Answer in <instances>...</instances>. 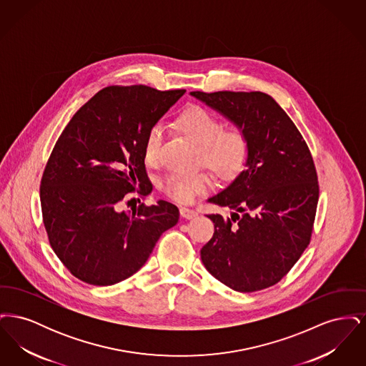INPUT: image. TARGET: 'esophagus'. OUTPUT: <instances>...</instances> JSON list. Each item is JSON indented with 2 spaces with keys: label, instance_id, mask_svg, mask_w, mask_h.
<instances>
[{
  "label": "esophagus",
  "instance_id": "obj_1",
  "mask_svg": "<svg viewBox=\"0 0 366 366\" xmlns=\"http://www.w3.org/2000/svg\"><path fill=\"white\" fill-rule=\"evenodd\" d=\"M179 214L185 219H192V218H194L197 215V212L194 209H188V207H181L179 209Z\"/></svg>",
  "mask_w": 366,
  "mask_h": 366
}]
</instances>
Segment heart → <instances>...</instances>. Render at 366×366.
Returning a JSON list of instances; mask_svg holds the SVG:
<instances>
[{"label":"heart","mask_w":366,"mask_h":366,"mask_svg":"<svg viewBox=\"0 0 366 366\" xmlns=\"http://www.w3.org/2000/svg\"><path fill=\"white\" fill-rule=\"evenodd\" d=\"M181 129L200 145V162L221 179H230L239 174L249 154L248 137L242 129H225L224 122L209 109L192 105L179 115ZM164 139L160 123L154 124L144 141V157L148 163H155ZM211 187V177L206 172L181 173L173 172L162 181L163 192L179 203H192L194 197Z\"/></svg>","instance_id":"heart-1"}]
</instances>
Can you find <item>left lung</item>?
<instances>
[{
    "mask_svg": "<svg viewBox=\"0 0 366 366\" xmlns=\"http://www.w3.org/2000/svg\"><path fill=\"white\" fill-rule=\"evenodd\" d=\"M248 137L245 169L209 203L232 209L209 214L214 234L200 251L217 280L239 292L277 284L313 233L318 181L313 157L295 123L262 92H191Z\"/></svg>",
    "mask_w": 366,
    "mask_h": 366,
    "instance_id": "obj_1",
    "label": "left lung"
}]
</instances>
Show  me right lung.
Masks as SVG:
<instances>
[{
	"mask_svg": "<svg viewBox=\"0 0 366 366\" xmlns=\"http://www.w3.org/2000/svg\"><path fill=\"white\" fill-rule=\"evenodd\" d=\"M184 93L104 87L60 134L39 197L51 247L76 279L92 285L129 279L148 261L162 233L178 222L179 211L166 200L127 212L122 202L137 186L139 194L152 191L145 136Z\"/></svg>",
	"mask_w": 366,
	"mask_h": 366,
	"instance_id": "right-lung-1",
	"label": "right lung"
}]
</instances>
